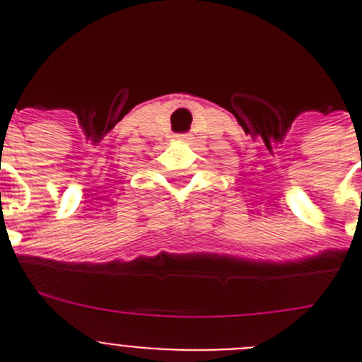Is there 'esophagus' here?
Instances as JSON below:
<instances>
[{"mask_svg": "<svg viewBox=\"0 0 362 362\" xmlns=\"http://www.w3.org/2000/svg\"><path fill=\"white\" fill-rule=\"evenodd\" d=\"M177 139L179 141H188V139H190V136H188V134H179Z\"/></svg>", "mask_w": 362, "mask_h": 362, "instance_id": "1", "label": "esophagus"}]
</instances>
